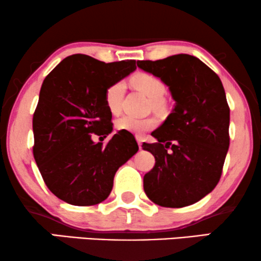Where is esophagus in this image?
Masks as SVG:
<instances>
[{"label":"esophagus","mask_w":261,"mask_h":261,"mask_svg":"<svg viewBox=\"0 0 261 261\" xmlns=\"http://www.w3.org/2000/svg\"><path fill=\"white\" fill-rule=\"evenodd\" d=\"M137 141H138L139 148H142V138L141 137H137Z\"/></svg>","instance_id":"esophagus-1"}]
</instances>
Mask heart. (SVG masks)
Returning <instances> with one entry per match:
<instances>
[{
  "instance_id": "heart-1",
  "label": "heart",
  "mask_w": 261,
  "mask_h": 261,
  "mask_svg": "<svg viewBox=\"0 0 261 261\" xmlns=\"http://www.w3.org/2000/svg\"><path fill=\"white\" fill-rule=\"evenodd\" d=\"M132 83L152 101L154 109H160L163 106L164 96L166 94L165 83L159 77L152 73L140 72L132 77ZM124 83L122 81L114 82L106 89L105 101L107 108L110 113L117 114L121 110V105L124 95ZM155 126V120L153 119H137L133 116H123L116 121V128L119 130H126L132 134L140 135L146 130L152 129Z\"/></svg>"
}]
</instances>
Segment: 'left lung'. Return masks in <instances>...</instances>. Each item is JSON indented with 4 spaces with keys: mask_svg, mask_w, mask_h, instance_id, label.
Wrapping results in <instances>:
<instances>
[{
    "mask_svg": "<svg viewBox=\"0 0 261 261\" xmlns=\"http://www.w3.org/2000/svg\"><path fill=\"white\" fill-rule=\"evenodd\" d=\"M140 69L159 77L176 106L152 133L158 142L142 144L154 155L144 176V190L155 204L181 208L214 190L229 148V106L220 77L198 58L176 55L139 60Z\"/></svg>",
    "mask_w": 261,
    "mask_h": 261,
    "instance_id": "obj_1",
    "label": "left lung"
}]
</instances>
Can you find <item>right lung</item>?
<instances>
[{
    "label": "right lung",
    "mask_w": 261,
    "mask_h": 261,
    "mask_svg": "<svg viewBox=\"0 0 261 261\" xmlns=\"http://www.w3.org/2000/svg\"><path fill=\"white\" fill-rule=\"evenodd\" d=\"M137 69L135 60L105 63L87 55L62 60L41 85L33 115V155L49 191L72 205L101 203L117 169L138 152L133 134L113 130L106 89Z\"/></svg>",
    "instance_id": "right-lung-1"
}]
</instances>
